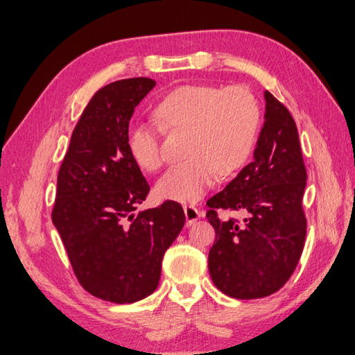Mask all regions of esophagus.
Returning a JSON list of instances; mask_svg holds the SVG:
<instances>
[{"mask_svg":"<svg viewBox=\"0 0 355 355\" xmlns=\"http://www.w3.org/2000/svg\"><path fill=\"white\" fill-rule=\"evenodd\" d=\"M184 215H186V225H193L200 218V211L194 208L193 205H184Z\"/></svg>","mask_w":355,"mask_h":355,"instance_id":"34e87169","label":"esophagus"}]
</instances>
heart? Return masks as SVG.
<instances>
[{"label": "heart", "instance_id": "b5f03b06", "mask_svg": "<svg viewBox=\"0 0 355 355\" xmlns=\"http://www.w3.org/2000/svg\"><path fill=\"white\" fill-rule=\"evenodd\" d=\"M153 115L165 130H186L184 161L177 162L156 182L159 198L196 202L214 181L242 166L254 150L259 131L258 103L242 87L182 85L157 103ZM134 161L153 171L164 156L155 123L134 121L127 134Z\"/></svg>", "mask_w": 355, "mask_h": 355}]
</instances>
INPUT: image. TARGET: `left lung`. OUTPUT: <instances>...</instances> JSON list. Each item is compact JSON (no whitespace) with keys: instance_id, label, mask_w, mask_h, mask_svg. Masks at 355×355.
<instances>
[{"instance_id":"1","label":"left lung","mask_w":355,"mask_h":355,"mask_svg":"<svg viewBox=\"0 0 355 355\" xmlns=\"http://www.w3.org/2000/svg\"><path fill=\"white\" fill-rule=\"evenodd\" d=\"M264 97L266 122L254 161L207 202V218L215 228L211 279L236 300L264 298L283 288L298 266L306 234V169L298 128L270 91ZM220 210L240 211L244 218L220 216Z\"/></svg>"}]
</instances>
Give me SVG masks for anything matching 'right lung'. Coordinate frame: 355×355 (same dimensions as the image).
<instances>
[{
  "label": "right lung",
  "instance_id": "add662e5",
  "mask_svg": "<svg viewBox=\"0 0 355 355\" xmlns=\"http://www.w3.org/2000/svg\"><path fill=\"white\" fill-rule=\"evenodd\" d=\"M156 83L130 78L100 88L71 137L57 175L51 220L73 272L93 296L131 304L155 292L162 258L186 215L166 200L134 214L148 182L127 146L135 106Z\"/></svg>",
  "mask_w": 355,
  "mask_h": 355
}]
</instances>
